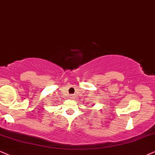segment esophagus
<instances>
[{"instance_id":"esophagus-1","label":"esophagus","mask_w":155,"mask_h":155,"mask_svg":"<svg viewBox=\"0 0 155 155\" xmlns=\"http://www.w3.org/2000/svg\"><path fill=\"white\" fill-rule=\"evenodd\" d=\"M70 98H73V95H70Z\"/></svg>"}]
</instances>
